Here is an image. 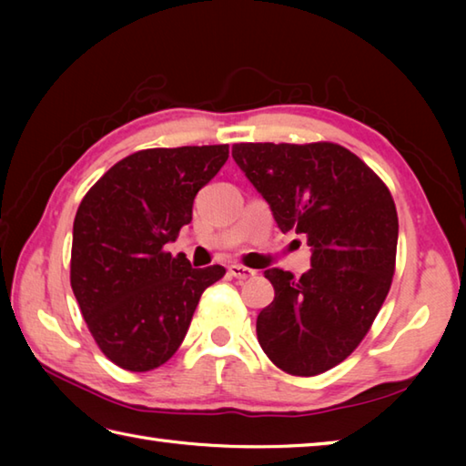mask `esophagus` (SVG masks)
Returning a JSON list of instances; mask_svg holds the SVG:
<instances>
[{
	"instance_id": "obj_1",
	"label": "esophagus",
	"mask_w": 466,
	"mask_h": 466,
	"mask_svg": "<svg viewBox=\"0 0 466 466\" xmlns=\"http://www.w3.org/2000/svg\"><path fill=\"white\" fill-rule=\"evenodd\" d=\"M228 272H230L234 279H238V280H248L256 276V270L246 268V266H242V264H230L228 266Z\"/></svg>"
}]
</instances>
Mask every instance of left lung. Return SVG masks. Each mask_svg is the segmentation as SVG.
<instances>
[{"label": "left lung", "instance_id": "8db88e82", "mask_svg": "<svg viewBox=\"0 0 466 466\" xmlns=\"http://www.w3.org/2000/svg\"><path fill=\"white\" fill-rule=\"evenodd\" d=\"M232 157L268 202L282 232L304 234L310 270H266L272 304L256 334L289 374L340 364L369 332L390 290L399 218L389 187L350 150L330 142L234 144Z\"/></svg>", "mask_w": 466, "mask_h": 466}]
</instances>
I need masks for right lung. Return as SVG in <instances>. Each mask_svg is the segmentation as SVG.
Segmentation results:
<instances>
[{"label":"right lung","mask_w":466,"mask_h":466,"mask_svg":"<svg viewBox=\"0 0 466 466\" xmlns=\"http://www.w3.org/2000/svg\"><path fill=\"white\" fill-rule=\"evenodd\" d=\"M228 160V146L142 150L112 166L77 208L72 290L114 364L146 372L170 360L202 292L224 266L192 268L164 250L192 222L194 198Z\"/></svg>","instance_id":"obj_1"}]
</instances>
